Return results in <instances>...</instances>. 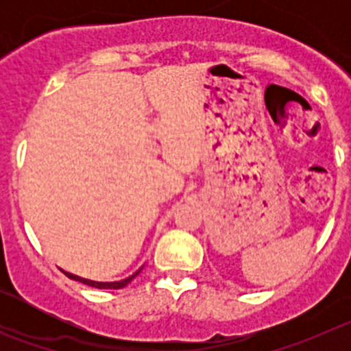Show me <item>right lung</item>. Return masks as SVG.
<instances>
[{
    "label": "right lung",
    "instance_id": "add662e5",
    "mask_svg": "<svg viewBox=\"0 0 351 351\" xmlns=\"http://www.w3.org/2000/svg\"><path fill=\"white\" fill-rule=\"evenodd\" d=\"M141 271H142V267L138 269V271L135 272V274L128 276V278H126V280L114 281V283H100V281L84 280V278H79V276H73V274H70V272H64V274H66L68 278H70V280L80 281V283L88 285V287H93V288H100V290H108V288H110V290H119V288H125L126 285H128V283H132V280H133V278H137V274H138V272H141Z\"/></svg>",
    "mask_w": 351,
    "mask_h": 351
}]
</instances>
